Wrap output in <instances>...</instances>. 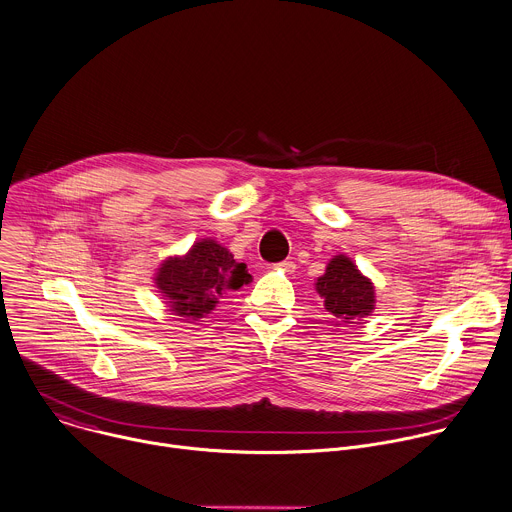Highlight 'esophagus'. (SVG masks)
Here are the masks:
<instances>
[{
    "label": "esophagus",
    "instance_id": "esophagus-1",
    "mask_svg": "<svg viewBox=\"0 0 512 512\" xmlns=\"http://www.w3.org/2000/svg\"><path fill=\"white\" fill-rule=\"evenodd\" d=\"M275 269H281L285 273H293L295 271V263L293 261H281V263L275 265Z\"/></svg>",
    "mask_w": 512,
    "mask_h": 512
}]
</instances>
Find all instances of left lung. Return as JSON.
<instances>
[{
  "mask_svg": "<svg viewBox=\"0 0 512 512\" xmlns=\"http://www.w3.org/2000/svg\"><path fill=\"white\" fill-rule=\"evenodd\" d=\"M315 291L323 299L325 311L335 325L358 323L374 311L376 289L374 283L360 273L356 263L346 255H335L321 277H317Z\"/></svg>",
  "mask_w": 512,
  "mask_h": 512,
  "instance_id": "8db88e82",
  "label": "left lung"
}]
</instances>
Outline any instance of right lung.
<instances>
[{"mask_svg":"<svg viewBox=\"0 0 512 512\" xmlns=\"http://www.w3.org/2000/svg\"><path fill=\"white\" fill-rule=\"evenodd\" d=\"M249 281L247 265L237 263L215 239L197 241L183 257H168L154 275L164 303L185 319L205 317L227 291H237Z\"/></svg>","mask_w":512,"mask_h":512,"instance_id":"right-lung-1","label":"right lung"}]
</instances>
